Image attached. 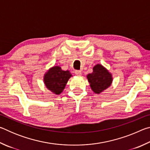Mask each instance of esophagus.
<instances>
[{"label": "esophagus", "mask_w": 150, "mask_h": 150, "mask_svg": "<svg viewBox=\"0 0 150 150\" xmlns=\"http://www.w3.org/2000/svg\"><path fill=\"white\" fill-rule=\"evenodd\" d=\"M75 75H77V76H81V71L79 70H76L75 71Z\"/></svg>", "instance_id": "esophagus-1"}]
</instances>
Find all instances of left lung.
<instances>
[{
	"label": "left lung",
	"instance_id": "obj_1",
	"mask_svg": "<svg viewBox=\"0 0 150 150\" xmlns=\"http://www.w3.org/2000/svg\"><path fill=\"white\" fill-rule=\"evenodd\" d=\"M93 70V73L88 74L87 77L91 89L95 93L99 94L110 87L112 81V75L100 64L95 65Z\"/></svg>",
	"mask_w": 150,
	"mask_h": 150
}]
</instances>
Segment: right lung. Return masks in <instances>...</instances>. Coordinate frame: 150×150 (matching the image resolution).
Returning a JSON list of instances; mask_svg holds the SVG:
<instances>
[{"mask_svg":"<svg viewBox=\"0 0 150 150\" xmlns=\"http://www.w3.org/2000/svg\"><path fill=\"white\" fill-rule=\"evenodd\" d=\"M71 76L69 71H63L59 66H55L45 73L44 81L48 89L55 95H59Z\"/></svg>","mask_w":150,"mask_h":150,"instance_id":"1","label":"right lung"}]
</instances>
